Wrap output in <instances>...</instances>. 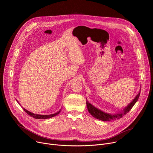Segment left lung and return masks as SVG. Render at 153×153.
<instances>
[{
    "mask_svg": "<svg viewBox=\"0 0 153 153\" xmlns=\"http://www.w3.org/2000/svg\"><path fill=\"white\" fill-rule=\"evenodd\" d=\"M140 92L138 93V94L135 97V98L133 100V101L131 102L128 106H126L122 112L115 114H108L106 113H105L101 110H100L99 109L96 108L93 105L90 103L88 101L86 100V106L87 108H88V110L89 113L95 118L97 119L102 120V121H110V120H114L117 119H119L122 118L124 115H125L127 113H128L131 108L133 107L134 104L136 103L137 101L139 96H140Z\"/></svg>",
    "mask_w": 153,
    "mask_h": 153,
    "instance_id": "left-lung-1",
    "label": "left lung"
}]
</instances>
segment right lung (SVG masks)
Here are the masks:
<instances>
[{"instance_id": "obj_1", "label": "right lung", "mask_w": 153, "mask_h": 153, "mask_svg": "<svg viewBox=\"0 0 153 153\" xmlns=\"http://www.w3.org/2000/svg\"><path fill=\"white\" fill-rule=\"evenodd\" d=\"M17 102L19 103V102H18L17 100ZM19 104L20 105L19 103ZM23 109H24V110L28 115H30V116H31V117H34V118H35V119H46L51 118V117H54V116H56V115H57V114L60 112V110H60L59 111H58L57 113H54V114H50V115H41V114H34V113H31V112L28 111V110H26V109H25V108H23Z\"/></svg>"}]
</instances>
